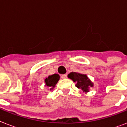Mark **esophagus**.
I'll return each mask as SVG.
<instances>
[{"instance_id": "1", "label": "esophagus", "mask_w": 127, "mask_h": 127, "mask_svg": "<svg viewBox=\"0 0 127 127\" xmlns=\"http://www.w3.org/2000/svg\"><path fill=\"white\" fill-rule=\"evenodd\" d=\"M61 78L63 79H66L67 78V75L66 74H63V75H61Z\"/></svg>"}]
</instances>
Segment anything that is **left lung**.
Here are the masks:
<instances>
[{
    "mask_svg": "<svg viewBox=\"0 0 127 127\" xmlns=\"http://www.w3.org/2000/svg\"><path fill=\"white\" fill-rule=\"evenodd\" d=\"M70 79L72 80L74 82H76V86L78 88H80L84 92L86 93L89 92L90 87L94 86L91 80L87 76L86 74L78 73V72H70L68 75Z\"/></svg>",
    "mask_w": 127,
    "mask_h": 127,
    "instance_id": "obj_1",
    "label": "left lung"
}]
</instances>
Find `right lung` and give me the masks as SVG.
<instances>
[{"label": "right lung", "mask_w": 127, "mask_h": 127, "mask_svg": "<svg viewBox=\"0 0 127 127\" xmlns=\"http://www.w3.org/2000/svg\"><path fill=\"white\" fill-rule=\"evenodd\" d=\"M59 78L60 76L58 74H54L53 75L49 76L45 79V86H48V88L51 90L55 88L56 84L57 83Z\"/></svg>", "instance_id": "obj_1"}]
</instances>
